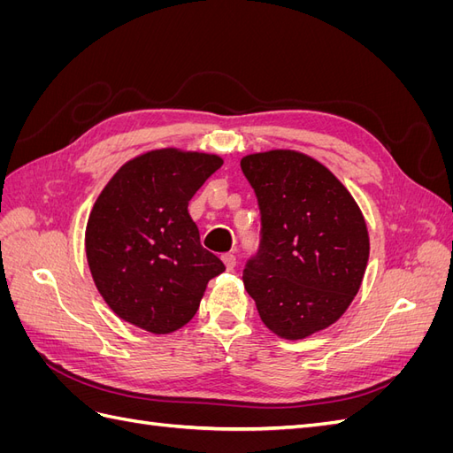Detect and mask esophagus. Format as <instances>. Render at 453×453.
Wrapping results in <instances>:
<instances>
[{
  "instance_id": "34e87169",
  "label": "esophagus",
  "mask_w": 453,
  "mask_h": 453,
  "mask_svg": "<svg viewBox=\"0 0 453 453\" xmlns=\"http://www.w3.org/2000/svg\"><path fill=\"white\" fill-rule=\"evenodd\" d=\"M223 263H225L226 270H234L236 268V257L226 253V255H223Z\"/></svg>"
}]
</instances>
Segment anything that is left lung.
<instances>
[{"label": "left lung", "mask_w": 453, "mask_h": 453, "mask_svg": "<svg viewBox=\"0 0 453 453\" xmlns=\"http://www.w3.org/2000/svg\"><path fill=\"white\" fill-rule=\"evenodd\" d=\"M240 166L260 211L245 289L270 331L306 338L333 325L359 291L368 263L363 213L323 164L296 150L250 155Z\"/></svg>", "instance_id": "left-lung-1"}]
</instances>
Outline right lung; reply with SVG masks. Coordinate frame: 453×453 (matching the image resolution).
Returning a JSON list of instances; mask_svg holds the SVG:
<instances>
[{
	"label": "right lung",
	"instance_id": "right-lung-1",
	"mask_svg": "<svg viewBox=\"0 0 453 453\" xmlns=\"http://www.w3.org/2000/svg\"><path fill=\"white\" fill-rule=\"evenodd\" d=\"M221 166L215 155L150 150L127 162L102 190L87 225V258L120 319L168 334L195 318L205 285L225 265L202 248L187 208Z\"/></svg>",
	"mask_w": 453,
	"mask_h": 453
}]
</instances>
